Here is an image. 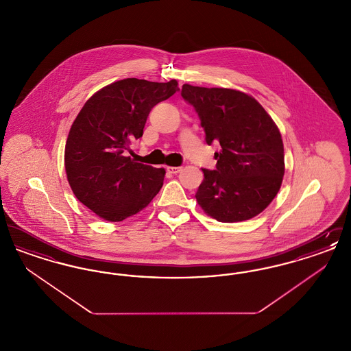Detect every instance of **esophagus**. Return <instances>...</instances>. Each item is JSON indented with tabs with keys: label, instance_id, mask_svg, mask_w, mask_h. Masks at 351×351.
<instances>
[{
	"label": "esophagus",
	"instance_id": "esophagus-1",
	"mask_svg": "<svg viewBox=\"0 0 351 351\" xmlns=\"http://www.w3.org/2000/svg\"><path fill=\"white\" fill-rule=\"evenodd\" d=\"M182 171V167H167L168 173H172V175H176Z\"/></svg>",
	"mask_w": 351,
	"mask_h": 351
}]
</instances>
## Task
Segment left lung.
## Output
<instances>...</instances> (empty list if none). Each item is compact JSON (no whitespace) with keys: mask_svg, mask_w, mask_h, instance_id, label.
I'll list each match as a JSON object with an SVG mask.
<instances>
[{"mask_svg":"<svg viewBox=\"0 0 351 351\" xmlns=\"http://www.w3.org/2000/svg\"><path fill=\"white\" fill-rule=\"evenodd\" d=\"M184 100L200 117L208 145L217 142L216 169H202L196 192L202 210L219 222L258 216L278 195L284 176L282 134L263 106L228 88L184 84Z\"/></svg>","mask_w":351,"mask_h":351,"instance_id":"obj_1","label":"left lung"}]
</instances>
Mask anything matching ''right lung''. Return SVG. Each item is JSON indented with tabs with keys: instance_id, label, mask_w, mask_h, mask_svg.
I'll use <instances>...</instances> for the list:
<instances>
[{
	"instance_id": "add662e5",
	"label": "right lung",
	"mask_w": 351,
	"mask_h": 351,
	"mask_svg": "<svg viewBox=\"0 0 351 351\" xmlns=\"http://www.w3.org/2000/svg\"><path fill=\"white\" fill-rule=\"evenodd\" d=\"M178 90L176 80L123 79L84 104L68 134L64 166L72 192L99 217L123 221L160 191L165 168L136 163L128 151L143 135L151 109Z\"/></svg>"
}]
</instances>
